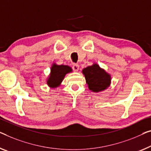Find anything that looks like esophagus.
<instances>
[{"mask_svg": "<svg viewBox=\"0 0 151 151\" xmlns=\"http://www.w3.org/2000/svg\"><path fill=\"white\" fill-rule=\"evenodd\" d=\"M73 70H74V71H75V72L78 71V69H79V66H78V64H73Z\"/></svg>", "mask_w": 151, "mask_h": 151, "instance_id": "34e87169", "label": "esophagus"}]
</instances>
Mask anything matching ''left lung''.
I'll list each match as a JSON object with an SVG mask.
<instances>
[{"label": "left lung", "mask_w": 151, "mask_h": 151, "mask_svg": "<svg viewBox=\"0 0 151 151\" xmlns=\"http://www.w3.org/2000/svg\"><path fill=\"white\" fill-rule=\"evenodd\" d=\"M85 80L90 90L94 92L104 91L111 84V78L104 70L94 64L83 70Z\"/></svg>", "instance_id": "8db88e82"}]
</instances>
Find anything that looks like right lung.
<instances>
[{"label":"right lung","instance_id":"add662e5","mask_svg":"<svg viewBox=\"0 0 151 151\" xmlns=\"http://www.w3.org/2000/svg\"><path fill=\"white\" fill-rule=\"evenodd\" d=\"M72 71L73 70L68 66L54 64L51 68L50 75L47 81V85L52 88L60 86L65 75Z\"/></svg>","mask_w":151,"mask_h":151}]
</instances>
